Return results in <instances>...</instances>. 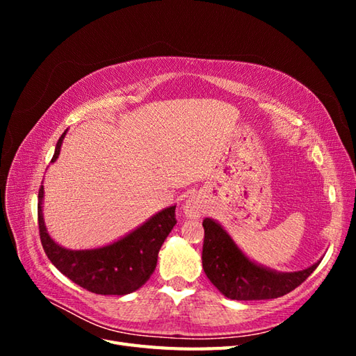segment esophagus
Returning a JSON list of instances; mask_svg holds the SVG:
<instances>
[{
	"mask_svg": "<svg viewBox=\"0 0 356 356\" xmlns=\"http://www.w3.org/2000/svg\"><path fill=\"white\" fill-rule=\"evenodd\" d=\"M184 213L188 218H197L203 213V204L197 196H190L184 203Z\"/></svg>",
	"mask_w": 356,
	"mask_h": 356,
	"instance_id": "1",
	"label": "esophagus"
}]
</instances>
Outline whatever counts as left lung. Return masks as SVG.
<instances>
[{
  "label": "left lung",
  "mask_w": 356,
  "mask_h": 356,
  "mask_svg": "<svg viewBox=\"0 0 356 356\" xmlns=\"http://www.w3.org/2000/svg\"><path fill=\"white\" fill-rule=\"evenodd\" d=\"M203 229V270L220 293L232 300L282 297L303 284L319 266L318 261L300 272H275L245 257L217 221L204 218Z\"/></svg>",
  "instance_id": "1"
}]
</instances>
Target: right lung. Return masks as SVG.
<instances>
[{"instance_id": "1", "label": "right lung", "mask_w": 356, "mask_h": 356, "mask_svg": "<svg viewBox=\"0 0 356 356\" xmlns=\"http://www.w3.org/2000/svg\"><path fill=\"white\" fill-rule=\"evenodd\" d=\"M65 135L67 131L59 138L51 161L58 159ZM42 196L44 188L41 186L38 191V229L46 255L60 273L95 294L124 296L141 288L153 275L160 248L177 224L175 207H169L111 245L96 250L72 251L62 248L49 236L42 220Z\"/></svg>"}]
</instances>
